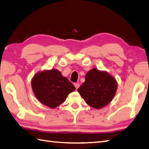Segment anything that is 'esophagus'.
Wrapping results in <instances>:
<instances>
[{"mask_svg":"<svg viewBox=\"0 0 149 149\" xmlns=\"http://www.w3.org/2000/svg\"><path fill=\"white\" fill-rule=\"evenodd\" d=\"M74 85L75 86L76 89H78L79 88V83H75L74 84Z\"/></svg>","mask_w":149,"mask_h":149,"instance_id":"obj_1","label":"esophagus"}]
</instances>
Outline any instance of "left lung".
<instances>
[{
  "label": "left lung",
  "mask_w": 149,
  "mask_h": 149,
  "mask_svg": "<svg viewBox=\"0 0 149 149\" xmlns=\"http://www.w3.org/2000/svg\"><path fill=\"white\" fill-rule=\"evenodd\" d=\"M116 90L117 82L111 74L94 68L87 72L78 91L87 104L99 109L111 102Z\"/></svg>",
  "instance_id": "1"
}]
</instances>
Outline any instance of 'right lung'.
Listing matches in <instances>:
<instances>
[{"instance_id":"right-lung-1","label":"right lung","mask_w":149,"mask_h":149,"mask_svg":"<svg viewBox=\"0 0 149 149\" xmlns=\"http://www.w3.org/2000/svg\"><path fill=\"white\" fill-rule=\"evenodd\" d=\"M31 87L40 102L50 108L63 104L68 94L75 90L68 79L55 69L36 74L32 79Z\"/></svg>"}]
</instances>
